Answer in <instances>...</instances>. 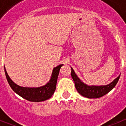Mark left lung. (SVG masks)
I'll list each match as a JSON object with an SVG mask.
<instances>
[{"label":"left lung","mask_w":126,"mask_h":126,"mask_svg":"<svg viewBox=\"0 0 126 126\" xmlns=\"http://www.w3.org/2000/svg\"><path fill=\"white\" fill-rule=\"evenodd\" d=\"M72 68V72L71 76L75 83V87L76 88L77 91L81 95L87 97L89 98H96L104 96L108 93L110 92L112 89L117 83L118 81L120 75L118 77H117L109 85H100V86H96V85H92L89 86L85 84L82 82L77 76L73 68Z\"/></svg>","instance_id":"left-lung-1"}]
</instances>
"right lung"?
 <instances>
[{
	"label": "right lung",
	"mask_w": 126,
	"mask_h": 126,
	"mask_svg": "<svg viewBox=\"0 0 126 126\" xmlns=\"http://www.w3.org/2000/svg\"><path fill=\"white\" fill-rule=\"evenodd\" d=\"M63 64H60L54 68L52 70V76L49 81L44 86L39 87H24L16 85L8 75L7 72L4 68L5 75L10 86L12 90L22 98L32 102H41L50 98L54 94L56 89V83L60 68Z\"/></svg>",
	"instance_id": "1"
}]
</instances>
